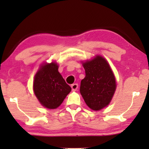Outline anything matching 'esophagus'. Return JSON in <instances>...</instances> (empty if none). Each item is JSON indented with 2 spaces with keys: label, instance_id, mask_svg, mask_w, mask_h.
<instances>
[{
  "label": "esophagus",
  "instance_id": "1",
  "mask_svg": "<svg viewBox=\"0 0 149 149\" xmlns=\"http://www.w3.org/2000/svg\"><path fill=\"white\" fill-rule=\"evenodd\" d=\"M78 84H77V83H74V84H72L71 85V88H72V91H75L77 90V89H78Z\"/></svg>",
  "mask_w": 149,
  "mask_h": 149
}]
</instances>
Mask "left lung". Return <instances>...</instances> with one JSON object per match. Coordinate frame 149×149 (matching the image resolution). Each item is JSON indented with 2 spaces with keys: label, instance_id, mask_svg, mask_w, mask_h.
Returning <instances> with one entry per match:
<instances>
[{
  "label": "left lung",
  "instance_id": "left-lung-1",
  "mask_svg": "<svg viewBox=\"0 0 149 149\" xmlns=\"http://www.w3.org/2000/svg\"><path fill=\"white\" fill-rule=\"evenodd\" d=\"M83 66L85 77L81 82V94L91 109L100 111L113 98L117 87L115 75L107 61L100 56L83 62Z\"/></svg>",
  "mask_w": 149,
  "mask_h": 149
}]
</instances>
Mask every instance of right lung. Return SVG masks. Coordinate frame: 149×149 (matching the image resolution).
<instances>
[{
    "label": "right lung",
    "instance_id": "add662e5",
    "mask_svg": "<svg viewBox=\"0 0 149 149\" xmlns=\"http://www.w3.org/2000/svg\"><path fill=\"white\" fill-rule=\"evenodd\" d=\"M34 94L42 106L49 109H57L70 92L71 87L60 73L56 62L45 63L34 76Z\"/></svg>",
    "mask_w": 149,
    "mask_h": 149
}]
</instances>
